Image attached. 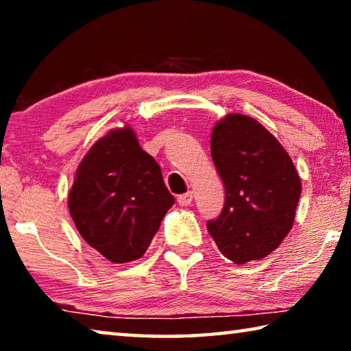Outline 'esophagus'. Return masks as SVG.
I'll use <instances>...</instances> for the list:
<instances>
[{
    "label": "esophagus",
    "instance_id": "34e87169",
    "mask_svg": "<svg viewBox=\"0 0 351 351\" xmlns=\"http://www.w3.org/2000/svg\"><path fill=\"white\" fill-rule=\"evenodd\" d=\"M192 201H193L192 192L182 193V195H180V197H178V204H180V206H189V204H192Z\"/></svg>",
    "mask_w": 351,
    "mask_h": 351
}]
</instances>
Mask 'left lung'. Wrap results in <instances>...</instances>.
I'll return each instance as SVG.
<instances>
[{
	"instance_id": "8db88e82",
	"label": "left lung",
	"mask_w": 351,
	"mask_h": 351,
	"mask_svg": "<svg viewBox=\"0 0 351 351\" xmlns=\"http://www.w3.org/2000/svg\"><path fill=\"white\" fill-rule=\"evenodd\" d=\"M210 153L226 199L207 230L237 265L265 258L294 224L302 184L289 154L261 123L239 112L213 127Z\"/></svg>"
}]
</instances>
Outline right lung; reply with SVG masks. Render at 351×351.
<instances>
[{"label": "right lung", "instance_id": "right-lung-1", "mask_svg": "<svg viewBox=\"0 0 351 351\" xmlns=\"http://www.w3.org/2000/svg\"><path fill=\"white\" fill-rule=\"evenodd\" d=\"M173 203L161 167L128 125L90 148L68 198L82 239L112 263L141 258Z\"/></svg>", "mask_w": 351, "mask_h": 351}]
</instances>
